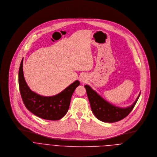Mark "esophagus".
Segmentation results:
<instances>
[{
    "instance_id": "obj_1",
    "label": "esophagus",
    "mask_w": 157,
    "mask_h": 157,
    "mask_svg": "<svg viewBox=\"0 0 157 157\" xmlns=\"http://www.w3.org/2000/svg\"><path fill=\"white\" fill-rule=\"evenodd\" d=\"M86 77L85 76V75H83L81 77H80V81L82 82H86Z\"/></svg>"
}]
</instances>
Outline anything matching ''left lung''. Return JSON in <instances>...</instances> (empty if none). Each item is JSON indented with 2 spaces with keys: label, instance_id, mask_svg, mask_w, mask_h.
<instances>
[{
  "label": "left lung",
  "instance_id": "obj_1",
  "mask_svg": "<svg viewBox=\"0 0 157 157\" xmlns=\"http://www.w3.org/2000/svg\"><path fill=\"white\" fill-rule=\"evenodd\" d=\"M85 88L92 112L98 119L105 122H114L126 117L133 109L140 95V93L132 105L126 108H120L103 99L89 85H85Z\"/></svg>",
  "mask_w": 157,
  "mask_h": 157
}]
</instances>
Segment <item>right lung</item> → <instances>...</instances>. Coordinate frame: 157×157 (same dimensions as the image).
I'll list each match as a JSON object with an SVG mask.
<instances>
[{"label":"right lung","instance_id":"obj_1","mask_svg":"<svg viewBox=\"0 0 157 157\" xmlns=\"http://www.w3.org/2000/svg\"><path fill=\"white\" fill-rule=\"evenodd\" d=\"M18 83L21 97L26 108L35 116L46 120L56 121L63 117L68 111L72 94L80 85L75 81L57 95L41 96L29 88L23 75V59L18 72Z\"/></svg>","mask_w":157,"mask_h":157}]
</instances>
